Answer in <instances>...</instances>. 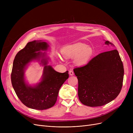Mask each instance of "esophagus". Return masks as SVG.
<instances>
[{
  "instance_id": "obj_1",
  "label": "esophagus",
  "mask_w": 133,
  "mask_h": 133,
  "mask_svg": "<svg viewBox=\"0 0 133 133\" xmlns=\"http://www.w3.org/2000/svg\"><path fill=\"white\" fill-rule=\"evenodd\" d=\"M69 75H70L72 76V75H74V72L73 71H70L69 72Z\"/></svg>"
}]
</instances>
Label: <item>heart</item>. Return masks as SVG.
I'll list each match as a JSON object with an SVG mask.
<instances>
[{
  "label": "heart",
  "instance_id": "1",
  "mask_svg": "<svg viewBox=\"0 0 133 133\" xmlns=\"http://www.w3.org/2000/svg\"><path fill=\"white\" fill-rule=\"evenodd\" d=\"M61 53L65 58H75L76 64L81 65L87 62L93 54V50L84 44L76 43L63 48Z\"/></svg>",
  "mask_w": 133,
  "mask_h": 133
}]
</instances>
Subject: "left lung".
I'll list each match as a JSON object with an SVG mask.
<instances>
[{
  "label": "left lung",
  "mask_w": 133,
  "mask_h": 133,
  "mask_svg": "<svg viewBox=\"0 0 133 133\" xmlns=\"http://www.w3.org/2000/svg\"><path fill=\"white\" fill-rule=\"evenodd\" d=\"M105 44L114 46L108 41ZM74 72L78 80L79 100L86 106H103L121 92L124 68L116 50L98 54L85 66L75 68Z\"/></svg>",
  "instance_id": "1"
}]
</instances>
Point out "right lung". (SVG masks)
<instances>
[{"label":"right lung","instance_id":"obj_1","mask_svg":"<svg viewBox=\"0 0 133 133\" xmlns=\"http://www.w3.org/2000/svg\"><path fill=\"white\" fill-rule=\"evenodd\" d=\"M49 45L41 40L28 43L16 54L13 63L11 82L13 88L22 102L27 107L44 110L53 107L57 100L59 89L68 78V71L59 73L47 65L48 58L45 52ZM34 60H41L44 67L41 81L34 87L26 83L24 73L28 64Z\"/></svg>","mask_w":133,"mask_h":133}]
</instances>
